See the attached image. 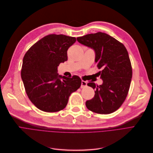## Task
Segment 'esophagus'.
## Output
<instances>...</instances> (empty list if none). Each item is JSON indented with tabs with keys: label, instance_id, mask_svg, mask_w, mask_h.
I'll list each match as a JSON object with an SVG mask.
<instances>
[{
	"label": "esophagus",
	"instance_id": "obj_1",
	"mask_svg": "<svg viewBox=\"0 0 153 153\" xmlns=\"http://www.w3.org/2000/svg\"><path fill=\"white\" fill-rule=\"evenodd\" d=\"M87 86V82H86V81H84V80H82V82H81V86L80 87L81 88H84L85 87Z\"/></svg>",
	"mask_w": 153,
	"mask_h": 153
}]
</instances>
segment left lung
Returning a JSON list of instances; mask_svg holds the SVG:
<instances>
[{"label":"left lung","mask_w":153,"mask_h":153,"mask_svg":"<svg viewBox=\"0 0 153 153\" xmlns=\"http://www.w3.org/2000/svg\"><path fill=\"white\" fill-rule=\"evenodd\" d=\"M77 41L93 48L95 63L103 84L88 86L95 89L94 97L87 100L88 109L95 113L108 114L117 110L127 96L132 77V68L127 50L123 44L111 36L98 32L77 38Z\"/></svg>","instance_id":"left-lung-1"}]
</instances>
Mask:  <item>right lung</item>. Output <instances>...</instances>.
Listing matches in <instances>:
<instances>
[{
    "instance_id": "obj_1",
    "label": "right lung",
    "mask_w": 153,
    "mask_h": 153,
    "mask_svg": "<svg viewBox=\"0 0 153 153\" xmlns=\"http://www.w3.org/2000/svg\"><path fill=\"white\" fill-rule=\"evenodd\" d=\"M76 41L73 37L49 34L26 53L22 79L29 99L40 110L54 113L63 109L70 95L80 87L79 76L71 78L57 73V67L68 60L67 51Z\"/></svg>"
}]
</instances>
